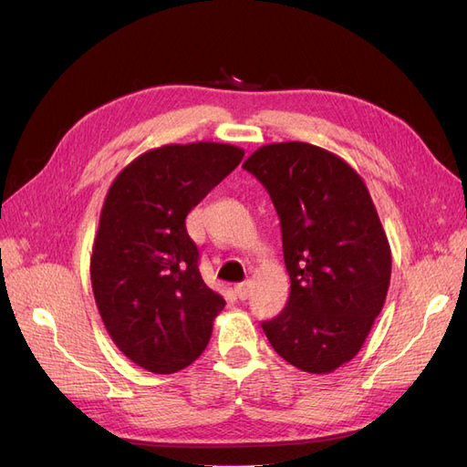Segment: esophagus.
<instances>
[{
    "mask_svg": "<svg viewBox=\"0 0 467 467\" xmlns=\"http://www.w3.org/2000/svg\"><path fill=\"white\" fill-rule=\"evenodd\" d=\"M249 290H251L249 282H239V285H235V286H234V292H235V296H237L239 300H247Z\"/></svg>",
    "mask_w": 467,
    "mask_h": 467,
    "instance_id": "esophagus-1",
    "label": "esophagus"
}]
</instances>
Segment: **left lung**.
Instances as JSON below:
<instances>
[{
	"instance_id": "1",
	"label": "left lung",
	"mask_w": 467,
	"mask_h": 467,
	"mask_svg": "<svg viewBox=\"0 0 467 467\" xmlns=\"http://www.w3.org/2000/svg\"><path fill=\"white\" fill-rule=\"evenodd\" d=\"M244 169L276 208L290 275L286 307L263 321L278 355L327 374L357 357L386 302L391 251L360 175L338 155L306 144H268Z\"/></svg>"
}]
</instances>
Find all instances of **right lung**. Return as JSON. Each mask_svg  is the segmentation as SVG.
I'll return each mask as SVG.
<instances>
[{
    "mask_svg": "<svg viewBox=\"0 0 467 467\" xmlns=\"http://www.w3.org/2000/svg\"><path fill=\"white\" fill-rule=\"evenodd\" d=\"M244 153L214 142L155 148L126 165L107 192L91 286L110 338L144 370L179 372L210 341L225 300L204 285L185 218Z\"/></svg>",
    "mask_w": 467,
    "mask_h": 467,
    "instance_id": "obj_1",
    "label": "right lung"
}]
</instances>
